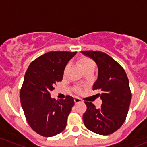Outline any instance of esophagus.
I'll use <instances>...</instances> for the list:
<instances>
[{
	"label": "esophagus",
	"instance_id": "34e87169",
	"mask_svg": "<svg viewBox=\"0 0 147 147\" xmlns=\"http://www.w3.org/2000/svg\"><path fill=\"white\" fill-rule=\"evenodd\" d=\"M75 104H78V103H80V102H82V100H81V99H80L79 97H75Z\"/></svg>",
	"mask_w": 147,
	"mask_h": 147
}]
</instances>
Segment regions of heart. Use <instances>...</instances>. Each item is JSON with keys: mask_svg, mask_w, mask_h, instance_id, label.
I'll return each instance as SVG.
<instances>
[{"mask_svg": "<svg viewBox=\"0 0 147 147\" xmlns=\"http://www.w3.org/2000/svg\"><path fill=\"white\" fill-rule=\"evenodd\" d=\"M80 64L82 67L83 70H85L87 69H90V68H94L95 67V64H94V61L92 60L87 57H84V58L81 59L80 61ZM69 68V65H67L66 67H65V73L67 72V70ZM78 91H80V89H78Z\"/></svg>", "mask_w": 147, "mask_h": 147, "instance_id": "b5f03b06", "label": "heart"}]
</instances>
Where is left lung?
I'll list each match as a JSON object with an SVG mask.
<instances>
[{"mask_svg":"<svg viewBox=\"0 0 147 147\" xmlns=\"http://www.w3.org/2000/svg\"><path fill=\"white\" fill-rule=\"evenodd\" d=\"M98 67V78L93 90H99L102 104L97 109L92 102H84L87 110L83 115L85 127L92 132L109 135L125 121L131 100L128 78L122 67L112 57L100 51H82Z\"/></svg>","mask_w":147,"mask_h":147,"instance_id":"obj_1","label":"left lung"}]
</instances>
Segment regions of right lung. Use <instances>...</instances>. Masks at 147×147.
<instances>
[{
    "mask_svg": "<svg viewBox=\"0 0 147 147\" xmlns=\"http://www.w3.org/2000/svg\"><path fill=\"white\" fill-rule=\"evenodd\" d=\"M77 52L53 51L30 63L20 92V102L30 127L45 137L65 129L68 115L75 105L73 97L56 100L50 97L57 82L63 80L65 67Z\"/></svg>",
    "mask_w": 147,
    "mask_h": 147,
    "instance_id": "right-lung-1",
    "label": "right lung"
}]
</instances>
